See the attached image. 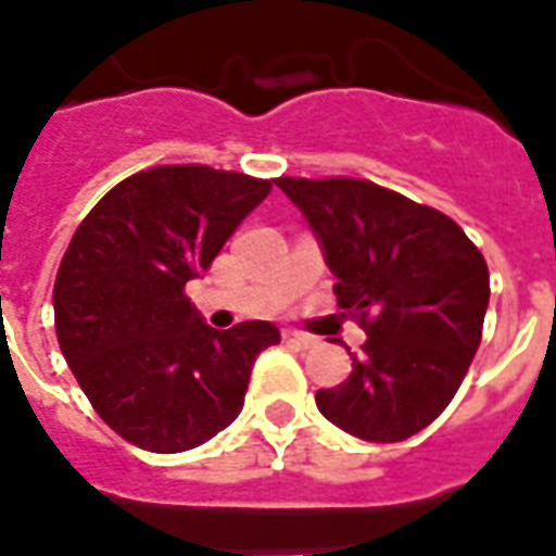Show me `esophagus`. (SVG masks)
Masks as SVG:
<instances>
[{
	"label": "esophagus",
	"instance_id": "obj_1",
	"mask_svg": "<svg viewBox=\"0 0 556 556\" xmlns=\"http://www.w3.org/2000/svg\"><path fill=\"white\" fill-rule=\"evenodd\" d=\"M286 338H288V341H291V344L303 346V350H308V346L317 344L315 334H308V332H286Z\"/></svg>",
	"mask_w": 556,
	"mask_h": 556
}]
</instances>
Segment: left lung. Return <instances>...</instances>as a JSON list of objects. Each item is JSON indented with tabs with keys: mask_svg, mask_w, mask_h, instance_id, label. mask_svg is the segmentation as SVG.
<instances>
[{
	"mask_svg": "<svg viewBox=\"0 0 556 556\" xmlns=\"http://www.w3.org/2000/svg\"><path fill=\"white\" fill-rule=\"evenodd\" d=\"M332 270L338 306L367 332L320 414L370 443H400L446 410L476 358L490 303L481 250L448 215L358 177H277Z\"/></svg>",
	"mask_w": 556,
	"mask_h": 556,
	"instance_id": "left-lung-1",
	"label": "left lung"
}]
</instances>
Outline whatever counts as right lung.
<instances>
[{
	"mask_svg": "<svg viewBox=\"0 0 556 556\" xmlns=\"http://www.w3.org/2000/svg\"><path fill=\"white\" fill-rule=\"evenodd\" d=\"M270 180L210 165H154L78 224L54 279V329L80 391L118 438L156 455L206 443L239 417L250 370L279 344L268 320L227 332L186 296Z\"/></svg>",
	"mask_w": 556,
	"mask_h": 556,
	"instance_id": "right-lung-1",
	"label": "right lung"
}]
</instances>
